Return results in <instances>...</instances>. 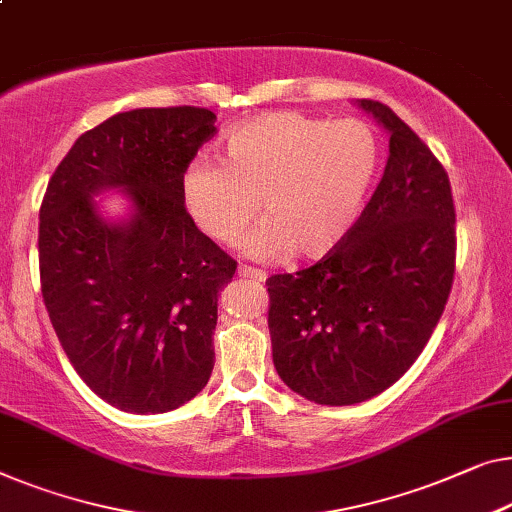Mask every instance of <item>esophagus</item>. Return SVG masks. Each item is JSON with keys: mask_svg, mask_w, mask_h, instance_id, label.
<instances>
[{"mask_svg": "<svg viewBox=\"0 0 512 512\" xmlns=\"http://www.w3.org/2000/svg\"><path fill=\"white\" fill-rule=\"evenodd\" d=\"M239 276H241V278L257 280V282H264V280H266V271H259V269H255V266L241 264V266H239Z\"/></svg>", "mask_w": 512, "mask_h": 512, "instance_id": "esophagus-1", "label": "esophagus"}]
</instances>
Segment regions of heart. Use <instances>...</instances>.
<instances>
[{
    "label": "heart",
    "instance_id": "obj_1",
    "mask_svg": "<svg viewBox=\"0 0 512 512\" xmlns=\"http://www.w3.org/2000/svg\"><path fill=\"white\" fill-rule=\"evenodd\" d=\"M377 167L379 142L363 121L269 112L227 133L223 163L190 160L179 197L195 230L225 246L239 241L259 202L266 218L243 239V255L322 259L352 234Z\"/></svg>",
    "mask_w": 512,
    "mask_h": 512
}]
</instances>
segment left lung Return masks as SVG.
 Wrapping results in <instances>:
<instances>
[{
    "mask_svg": "<svg viewBox=\"0 0 512 512\" xmlns=\"http://www.w3.org/2000/svg\"><path fill=\"white\" fill-rule=\"evenodd\" d=\"M356 105L391 135L375 195L322 262L266 280L273 365L294 393L329 407L375 398L411 368L455 273L446 170L388 105Z\"/></svg>",
    "mask_w": 512,
    "mask_h": 512,
    "instance_id": "1",
    "label": "left lung"
}]
</instances>
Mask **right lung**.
Listing matches in <instances>:
<instances>
[{
  "instance_id": "add662e5",
  "label": "right lung",
  "mask_w": 512,
  "mask_h": 512,
  "mask_svg": "<svg viewBox=\"0 0 512 512\" xmlns=\"http://www.w3.org/2000/svg\"><path fill=\"white\" fill-rule=\"evenodd\" d=\"M204 108L119 112L80 135L45 190L38 223L41 292L68 361L98 398L163 414L207 386L218 292L234 259L195 230L179 177L216 133ZM117 189L129 216L93 197Z\"/></svg>"
}]
</instances>
